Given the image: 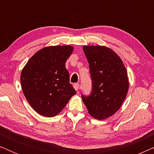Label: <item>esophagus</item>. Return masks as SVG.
Returning <instances> with one entry per match:
<instances>
[{
    "label": "esophagus",
    "mask_w": 154,
    "mask_h": 154,
    "mask_svg": "<svg viewBox=\"0 0 154 154\" xmlns=\"http://www.w3.org/2000/svg\"><path fill=\"white\" fill-rule=\"evenodd\" d=\"M73 88H74V89L78 91V90H79V83H75L73 84Z\"/></svg>",
    "instance_id": "34e87169"
}]
</instances>
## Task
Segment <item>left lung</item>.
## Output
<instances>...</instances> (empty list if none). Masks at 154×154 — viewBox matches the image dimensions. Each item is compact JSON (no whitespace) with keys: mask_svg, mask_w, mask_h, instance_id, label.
I'll return each mask as SVG.
<instances>
[{"mask_svg":"<svg viewBox=\"0 0 154 154\" xmlns=\"http://www.w3.org/2000/svg\"><path fill=\"white\" fill-rule=\"evenodd\" d=\"M89 63L92 91L81 94L88 112L97 119H106L121 106L128 86L127 71L119 55L104 46H83Z\"/></svg>","mask_w":154,"mask_h":154,"instance_id":"1","label":"left lung"}]
</instances>
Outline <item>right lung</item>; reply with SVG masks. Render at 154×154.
I'll return each instance as SVG.
<instances>
[{
	"label": "right lung",
	"instance_id": "1",
	"mask_svg": "<svg viewBox=\"0 0 154 154\" xmlns=\"http://www.w3.org/2000/svg\"><path fill=\"white\" fill-rule=\"evenodd\" d=\"M72 46H50L37 52L21 73V85L32 108L43 116L53 117L76 93L69 83L65 63Z\"/></svg>",
	"mask_w": 154,
	"mask_h": 154
}]
</instances>
